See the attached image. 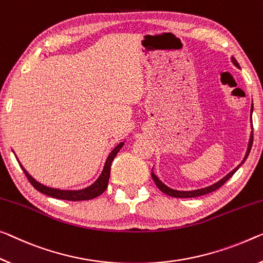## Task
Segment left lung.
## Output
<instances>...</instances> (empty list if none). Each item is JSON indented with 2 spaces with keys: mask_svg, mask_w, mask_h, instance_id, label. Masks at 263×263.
I'll use <instances>...</instances> for the list:
<instances>
[{
  "mask_svg": "<svg viewBox=\"0 0 263 263\" xmlns=\"http://www.w3.org/2000/svg\"><path fill=\"white\" fill-rule=\"evenodd\" d=\"M232 61H233V63L235 64V66L237 67V68H240V66H239V63H237V61L234 58H232ZM250 111H253V104H252V110ZM252 127H253V123H252ZM252 145H253V132H252V134H250V139H249V143H248V149H247V153H246V156H245V159H243V161H242V162L237 165V167L235 168V169H233L232 172H230L229 174H227V175H226L223 179L222 180H220L219 182H216V183H214V184H212V185H209V187H205V188H201V189H196V191H189V192H181V191H175V189H172V188H169V187H167V185H165L164 183H162L161 182V181L159 180V177H157L154 173H152V177H153V180H154V182H155V184L157 185V188L160 189L161 192L162 193H164V194H167V195H169V196H173V197H181V199H185V197H196V196H201V195H205V194H209V193H212V192H214V191H216V189H219L221 185H223L226 182H227V181L230 179V177H232L234 174H235V172L237 171V169H239L241 165H242V163L245 162L246 161V159H247L248 157V155H249V153H250V149H252Z\"/></svg>",
  "mask_w": 263,
  "mask_h": 263,
  "instance_id": "left-lung-1",
  "label": "left lung"
}]
</instances>
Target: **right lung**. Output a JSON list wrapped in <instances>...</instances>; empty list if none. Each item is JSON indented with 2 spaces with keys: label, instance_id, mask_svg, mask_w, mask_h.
Segmentation results:
<instances>
[{
  "label": "right lung",
  "instance_id": "1",
  "mask_svg": "<svg viewBox=\"0 0 263 263\" xmlns=\"http://www.w3.org/2000/svg\"><path fill=\"white\" fill-rule=\"evenodd\" d=\"M124 144V142L119 143L116 147L112 149L110 154H109L108 159L104 163V168L101 175L99 176V179L95 181L94 183L89 187L84 188V189H80V191H61V189H56V188H50L47 187V185L41 184L40 182H37L35 179H33L28 172L22 167V171L26 174L27 179L29 180V182L33 184V187L36 189V191L41 192L42 194H46L48 196L55 197V199H60V200H67V201H83V200H91L95 199V197L100 196L104 191H106L108 187V181H109V176H110V165L114 157L116 156V154L120 152V149L122 148V145Z\"/></svg>",
  "mask_w": 263,
  "mask_h": 263
}]
</instances>
